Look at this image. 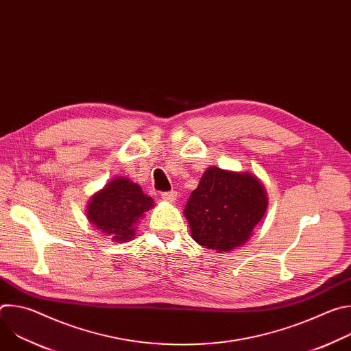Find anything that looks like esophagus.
I'll return each instance as SVG.
<instances>
[{"label":"esophagus","instance_id":"34e87169","mask_svg":"<svg viewBox=\"0 0 351 351\" xmlns=\"http://www.w3.org/2000/svg\"><path fill=\"white\" fill-rule=\"evenodd\" d=\"M176 197H178L176 191H167V193H162V195H161V198L164 199V202L171 203V204L176 202Z\"/></svg>","mask_w":351,"mask_h":351}]
</instances>
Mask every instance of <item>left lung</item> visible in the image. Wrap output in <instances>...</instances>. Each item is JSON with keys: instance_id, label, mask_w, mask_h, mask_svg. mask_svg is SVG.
Returning <instances> with one entry per match:
<instances>
[{"instance_id": "obj_1", "label": "left lung", "mask_w": 351, "mask_h": 351, "mask_svg": "<svg viewBox=\"0 0 351 351\" xmlns=\"http://www.w3.org/2000/svg\"><path fill=\"white\" fill-rule=\"evenodd\" d=\"M268 208L263 182L252 172L210 167L184 207L193 240L217 253L243 245Z\"/></svg>"}]
</instances>
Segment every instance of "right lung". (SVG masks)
Listing matches in <instances>:
<instances>
[{"label": "right lung", "instance_id": "1", "mask_svg": "<svg viewBox=\"0 0 351 351\" xmlns=\"http://www.w3.org/2000/svg\"><path fill=\"white\" fill-rule=\"evenodd\" d=\"M154 207V199L126 176H117L94 193L86 207V217L103 236L114 243L130 241L144 213Z\"/></svg>", "mask_w": 351, "mask_h": 351}]
</instances>
